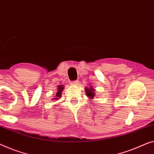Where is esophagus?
Here are the masks:
<instances>
[{"instance_id": "obj_1", "label": "esophagus", "mask_w": 154, "mask_h": 154, "mask_svg": "<svg viewBox=\"0 0 154 154\" xmlns=\"http://www.w3.org/2000/svg\"><path fill=\"white\" fill-rule=\"evenodd\" d=\"M70 84L73 85V86H76V85L78 84V81H77V80H76V81L70 82Z\"/></svg>"}]
</instances>
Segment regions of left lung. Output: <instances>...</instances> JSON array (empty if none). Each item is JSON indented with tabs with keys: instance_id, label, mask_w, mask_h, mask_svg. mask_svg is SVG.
<instances>
[{
	"instance_id": "obj_1",
	"label": "left lung",
	"mask_w": 154,
	"mask_h": 154,
	"mask_svg": "<svg viewBox=\"0 0 154 154\" xmlns=\"http://www.w3.org/2000/svg\"><path fill=\"white\" fill-rule=\"evenodd\" d=\"M85 91H86V95L88 96V97H90L91 99H93V98L94 97V96H95V93H94L95 89H94L92 86H91L90 88H85Z\"/></svg>"
}]
</instances>
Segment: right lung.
I'll use <instances>...</instances> for the list:
<instances>
[{
    "label": "right lung",
    "instance_id": "add662e5",
    "mask_svg": "<svg viewBox=\"0 0 154 154\" xmlns=\"http://www.w3.org/2000/svg\"><path fill=\"white\" fill-rule=\"evenodd\" d=\"M63 90V87L62 86H58V92H57V94H56V97H55V98H52V101L53 100H57L59 99V97H61V92H62Z\"/></svg>",
    "mask_w": 154,
    "mask_h": 154
}]
</instances>
